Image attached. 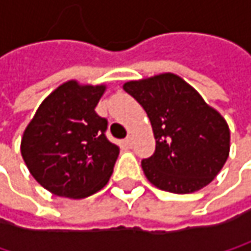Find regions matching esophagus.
<instances>
[{
  "instance_id": "1",
  "label": "esophagus",
  "mask_w": 251,
  "mask_h": 251,
  "mask_svg": "<svg viewBox=\"0 0 251 251\" xmlns=\"http://www.w3.org/2000/svg\"><path fill=\"white\" fill-rule=\"evenodd\" d=\"M124 144H125V147L130 148V147H132V138H130V136H127L125 141H124Z\"/></svg>"
}]
</instances>
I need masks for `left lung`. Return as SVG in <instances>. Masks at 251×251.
<instances>
[{
  "instance_id": "obj_1",
  "label": "left lung",
  "mask_w": 251,
  "mask_h": 251,
  "mask_svg": "<svg viewBox=\"0 0 251 251\" xmlns=\"http://www.w3.org/2000/svg\"><path fill=\"white\" fill-rule=\"evenodd\" d=\"M124 90L152 126L155 152L141 163L150 183L180 195L208 186L229 154V127L220 112L172 73L127 81Z\"/></svg>"
}]
</instances>
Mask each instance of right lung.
Here are the masks:
<instances>
[{"mask_svg":"<svg viewBox=\"0 0 251 251\" xmlns=\"http://www.w3.org/2000/svg\"><path fill=\"white\" fill-rule=\"evenodd\" d=\"M104 84H61L39 106L22 138L30 175L56 196L82 199L103 189L119 147L106 138L107 121L96 113Z\"/></svg>","mask_w":251,"mask_h":251,"instance_id":"obj_1","label":"right lung"}]
</instances>
